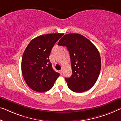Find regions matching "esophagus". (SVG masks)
<instances>
[{"mask_svg": "<svg viewBox=\"0 0 121 121\" xmlns=\"http://www.w3.org/2000/svg\"><path fill=\"white\" fill-rule=\"evenodd\" d=\"M59 73H60V74L61 75H62V73H63V71H62V69H61L60 71H59Z\"/></svg>", "mask_w": 121, "mask_h": 121, "instance_id": "esophagus-1", "label": "esophagus"}]
</instances>
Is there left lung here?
Listing matches in <instances>:
<instances>
[{"mask_svg": "<svg viewBox=\"0 0 121 121\" xmlns=\"http://www.w3.org/2000/svg\"><path fill=\"white\" fill-rule=\"evenodd\" d=\"M58 45L66 46L69 52L72 74L65 78L69 89L80 93L92 87L101 68L100 54L95 45L79 34H66Z\"/></svg>", "mask_w": 121, "mask_h": 121, "instance_id": "obj_1", "label": "left lung"}]
</instances>
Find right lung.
Instances as JSON below:
<instances>
[{"instance_id":"obj_1","label":"right lung","mask_w":121,"mask_h":121,"mask_svg":"<svg viewBox=\"0 0 121 121\" xmlns=\"http://www.w3.org/2000/svg\"><path fill=\"white\" fill-rule=\"evenodd\" d=\"M63 35L55 33L39 36L32 39L25 49L22 72L25 82L34 91H49L60 75L53 69L49 57L54 45Z\"/></svg>"}]
</instances>
